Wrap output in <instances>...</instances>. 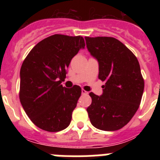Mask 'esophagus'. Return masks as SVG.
Masks as SVG:
<instances>
[{
  "mask_svg": "<svg viewBox=\"0 0 160 160\" xmlns=\"http://www.w3.org/2000/svg\"><path fill=\"white\" fill-rule=\"evenodd\" d=\"M82 94H83V95H84V94H88V92L86 91L85 90H82Z\"/></svg>",
  "mask_w": 160,
  "mask_h": 160,
  "instance_id": "34e87169",
  "label": "esophagus"
}]
</instances>
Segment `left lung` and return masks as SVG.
<instances>
[{
    "mask_svg": "<svg viewBox=\"0 0 160 160\" xmlns=\"http://www.w3.org/2000/svg\"><path fill=\"white\" fill-rule=\"evenodd\" d=\"M85 40L98 62V78L106 82L102 95L90 93L92 102L87 111L90 122L102 131H117L130 122L140 104L144 81L139 63L116 38L86 37Z\"/></svg>",
    "mask_w": 160,
    "mask_h": 160,
    "instance_id": "left-lung-1",
    "label": "left lung"
}]
</instances>
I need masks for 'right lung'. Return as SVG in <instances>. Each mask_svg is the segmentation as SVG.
Returning <instances> with one entry per match:
<instances>
[{"label": "right lung", "instance_id": "1", "mask_svg": "<svg viewBox=\"0 0 160 160\" xmlns=\"http://www.w3.org/2000/svg\"><path fill=\"white\" fill-rule=\"evenodd\" d=\"M85 48L82 37L54 34L38 42L22 63L20 71V101L25 113L38 128L57 132L71 122L82 90L66 88L70 61Z\"/></svg>", "mask_w": 160, "mask_h": 160}]
</instances>
